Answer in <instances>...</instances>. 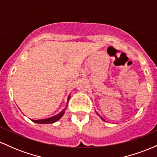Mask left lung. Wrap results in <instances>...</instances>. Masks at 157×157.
Listing matches in <instances>:
<instances>
[{"label": "left lung", "mask_w": 157, "mask_h": 157, "mask_svg": "<svg viewBox=\"0 0 157 157\" xmlns=\"http://www.w3.org/2000/svg\"><path fill=\"white\" fill-rule=\"evenodd\" d=\"M101 118H102V117H101ZM102 120H103V119H102ZM104 121H105V120H104Z\"/></svg>", "instance_id": "obj_1"}]
</instances>
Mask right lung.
Segmentation results:
<instances>
[{"mask_svg":"<svg viewBox=\"0 0 157 157\" xmlns=\"http://www.w3.org/2000/svg\"><path fill=\"white\" fill-rule=\"evenodd\" d=\"M69 98H70V96H68V101H67V105H66V107L68 106V100H69ZM66 107L65 108V109L63 110L62 111H60V113H57V115H55V116L54 117H49V118H47V119H44V120H32V121L36 122V123H38V124H51V123H54V122H57V120H59L61 118V117L63 116V115L65 113V111H66Z\"/></svg>","mask_w":157,"mask_h":157,"instance_id":"1","label":"right lung"}]
</instances>
